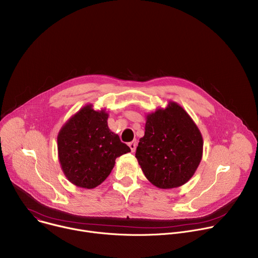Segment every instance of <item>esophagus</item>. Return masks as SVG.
<instances>
[{
	"label": "esophagus",
	"mask_w": 258,
	"mask_h": 258,
	"mask_svg": "<svg viewBox=\"0 0 258 258\" xmlns=\"http://www.w3.org/2000/svg\"><path fill=\"white\" fill-rule=\"evenodd\" d=\"M137 141H133V142H131L130 144H128V146H130V148H131V150H132V152H135L136 151V148H137Z\"/></svg>",
	"instance_id": "34e87169"
}]
</instances>
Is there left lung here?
<instances>
[{
    "mask_svg": "<svg viewBox=\"0 0 258 258\" xmlns=\"http://www.w3.org/2000/svg\"><path fill=\"white\" fill-rule=\"evenodd\" d=\"M203 154L202 135L187 111L175 102L146 116L145 135L136 158L152 185L180 187L194 175Z\"/></svg>",
    "mask_w": 258,
    "mask_h": 258,
    "instance_id": "1",
    "label": "left lung"
}]
</instances>
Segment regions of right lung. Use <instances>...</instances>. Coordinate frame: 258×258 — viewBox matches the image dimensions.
<instances>
[{"mask_svg":"<svg viewBox=\"0 0 258 258\" xmlns=\"http://www.w3.org/2000/svg\"><path fill=\"white\" fill-rule=\"evenodd\" d=\"M105 109L84 106L61 127L58 137V157L66 178L84 189L102 183L114 167L115 159L131 152L118 135L108 127Z\"/></svg>","mask_w":258,"mask_h":258,"instance_id":"obj_1","label":"right lung"}]
</instances>
